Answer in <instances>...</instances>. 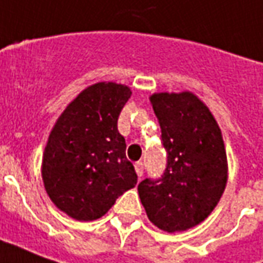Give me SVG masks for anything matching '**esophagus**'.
Segmentation results:
<instances>
[{"label": "esophagus", "mask_w": 263, "mask_h": 263, "mask_svg": "<svg viewBox=\"0 0 263 263\" xmlns=\"http://www.w3.org/2000/svg\"><path fill=\"white\" fill-rule=\"evenodd\" d=\"M135 168H136V173H137V176H139V178H141V177H143V171H144L143 163H141V161H139V163H136Z\"/></svg>", "instance_id": "1"}]
</instances>
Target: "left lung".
<instances>
[{
    "label": "left lung",
    "instance_id": "8db88e82",
    "mask_svg": "<svg viewBox=\"0 0 263 263\" xmlns=\"http://www.w3.org/2000/svg\"><path fill=\"white\" fill-rule=\"evenodd\" d=\"M167 150L163 178L143 180L139 197L148 219L165 232L197 227L217 206L228 181L222 133L211 110L193 92L153 93Z\"/></svg>",
    "mask_w": 263,
    "mask_h": 263
}]
</instances>
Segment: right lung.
<instances>
[{
	"label": "right lung",
	"mask_w": 263,
	"mask_h": 263,
	"mask_svg": "<svg viewBox=\"0 0 263 263\" xmlns=\"http://www.w3.org/2000/svg\"><path fill=\"white\" fill-rule=\"evenodd\" d=\"M132 96L115 82L87 86L58 117L42 156V180L51 201L76 221L103 217L137 184L117 119Z\"/></svg>",
	"instance_id": "1"
}]
</instances>
